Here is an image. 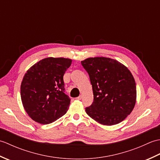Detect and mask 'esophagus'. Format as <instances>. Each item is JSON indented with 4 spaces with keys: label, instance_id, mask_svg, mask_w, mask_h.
Masks as SVG:
<instances>
[{
    "label": "esophagus",
    "instance_id": "obj_1",
    "mask_svg": "<svg viewBox=\"0 0 160 160\" xmlns=\"http://www.w3.org/2000/svg\"><path fill=\"white\" fill-rule=\"evenodd\" d=\"M82 96H78V98H76V99L77 100H81V99H82Z\"/></svg>",
    "mask_w": 160,
    "mask_h": 160
}]
</instances>
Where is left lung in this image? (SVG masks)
Wrapping results in <instances>:
<instances>
[{
	"label": "left lung",
	"mask_w": 160,
	"mask_h": 160,
	"mask_svg": "<svg viewBox=\"0 0 160 160\" xmlns=\"http://www.w3.org/2000/svg\"><path fill=\"white\" fill-rule=\"evenodd\" d=\"M89 75L93 102L86 113L95 121L111 126L123 121L136 102V84L128 68L106 57L89 58L81 61Z\"/></svg>",
	"instance_id": "left-lung-1"
}]
</instances>
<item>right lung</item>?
Here are the masks:
<instances>
[{"label": "right lung", "mask_w": 160, "mask_h": 160, "mask_svg": "<svg viewBox=\"0 0 160 160\" xmlns=\"http://www.w3.org/2000/svg\"><path fill=\"white\" fill-rule=\"evenodd\" d=\"M72 60L49 57L27 71L20 86V96L27 113L42 124H50L67 113L70 98L64 93L63 76Z\"/></svg>", "instance_id": "1"}]
</instances>
